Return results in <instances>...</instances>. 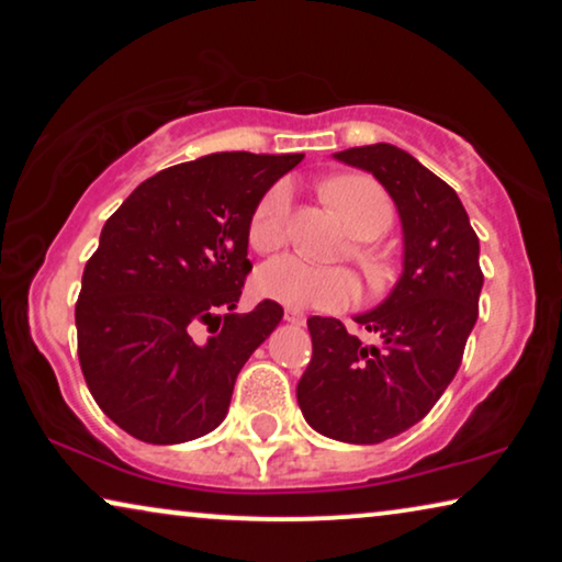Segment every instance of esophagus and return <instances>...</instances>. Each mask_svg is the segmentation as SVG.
<instances>
[{
    "instance_id": "esophagus-1",
    "label": "esophagus",
    "mask_w": 562,
    "mask_h": 562,
    "mask_svg": "<svg viewBox=\"0 0 562 562\" xmlns=\"http://www.w3.org/2000/svg\"><path fill=\"white\" fill-rule=\"evenodd\" d=\"M283 319L291 322V325H304V322H306V317L299 310H286V312H283Z\"/></svg>"
}]
</instances>
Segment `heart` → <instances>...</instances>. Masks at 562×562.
Listing matches in <instances>:
<instances>
[{
	"label": "heart",
	"instance_id": "1",
	"mask_svg": "<svg viewBox=\"0 0 562 562\" xmlns=\"http://www.w3.org/2000/svg\"><path fill=\"white\" fill-rule=\"evenodd\" d=\"M322 194L342 214L350 233L360 240H375L394 222V204H391L389 194L368 176H340V179L327 181L322 187ZM289 189L279 183V187L266 191L250 214L248 240L252 248L258 252L279 250L289 237ZM352 258L358 260L368 286H386L391 279V266L379 252L366 248V245H358L352 250ZM256 289L266 299L286 304L291 310L319 312H340L358 296V281L348 268L312 266L294 256L271 260V263L260 268L256 276Z\"/></svg>",
	"mask_w": 562,
	"mask_h": 562
}]
</instances>
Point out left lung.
Here are the masks:
<instances>
[{"label": "left lung", "mask_w": 562, "mask_h": 562, "mask_svg": "<svg viewBox=\"0 0 562 562\" xmlns=\"http://www.w3.org/2000/svg\"><path fill=\"white\" fill-rule=\"evenodd\" d=\"M335 158L373 173L394 199L404 271L375 310L356 317L379 342H363L335 317L306 319L312 360L296 398L319 435L375 445L417 425L456 379L479 319V235L456 191L396 145Z\"/></svg>", "instance_id": "left-lung-1"}]
</instances>
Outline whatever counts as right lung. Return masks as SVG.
I'll list each match as a JSON object with an SVG mask.
<instances>
[{"label": "right lung", "instance_id": "obj_1", "mask_svg": "<svg viewBox=\"0 0 562 562\" xmlns=\"http://www.w3.org/2000/svg\"><path fill=\"white\" fill-rule=\"evenodd\" d=\"M302 153H212L143 181L104 222L76 302L79 363L106 417L153 445L225 419L235 379L281 304L237 314L248 222Z\"/></svg>", "mask_w": 562, "mask_h": 562}]
</instances>
